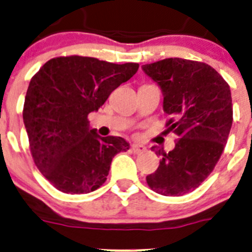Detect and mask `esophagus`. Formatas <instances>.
Wrapping results in <instances>:
<instances>
[{"label":"esophagus","instance_id":"esophagus-1","mask_svg":"<svg viewBox=\"0 0 252 252\" xmlns=\"http://www.w3.org/2000/svg\"><path fill=\"white\" fill-rule=\"evenodd\" d=\"M131 150H133L135 154H141V152L146 151V146L141 144H131Z\"/></svg>","mask_w":252,"mask_h":252}]
</instances>
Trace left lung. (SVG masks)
Here are the masks:
<instances>
[{
    "label": "left lung",
    "instance_id": "obj_1",
    "mask_svg": "<svg viewBox=\"0 0 252 252\" xmlns=\"http://www.w3.org/2000/svg\"><path fill=\"white\" fill-rule=\"evenodd\" d=\"M159 86L163 111L172 117L166 126L178 140L162 156L158 168L146 177L149 187L164 196L192 191L217 164L233 123L230 88L211 65L183 58H166L142 65Z\"/></svg>",
    "mask_w": 252,
    "mask_h": 252
}]
</instances>
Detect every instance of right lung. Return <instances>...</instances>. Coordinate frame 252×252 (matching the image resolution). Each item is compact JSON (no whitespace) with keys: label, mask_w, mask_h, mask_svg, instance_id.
<instances>
[{"label":"right lung","mask_w":252,"mask_h":252,"mask_svg":"<svg viewBox=\"0 0 252 252\" xmlns=\"http://www.w3.org/2000/svg\"><path fill=\"white\" fill-rule=\"evenodd\" d=\"M138 69V63L69 56L52 58L32 78L23 121L35 164L56 189L67 194L94 191L107 179L112 158L129 150L121 136L98 135L88 114Z\"/></svg>","instance_id":"right-lung-1"}]
</instances>
